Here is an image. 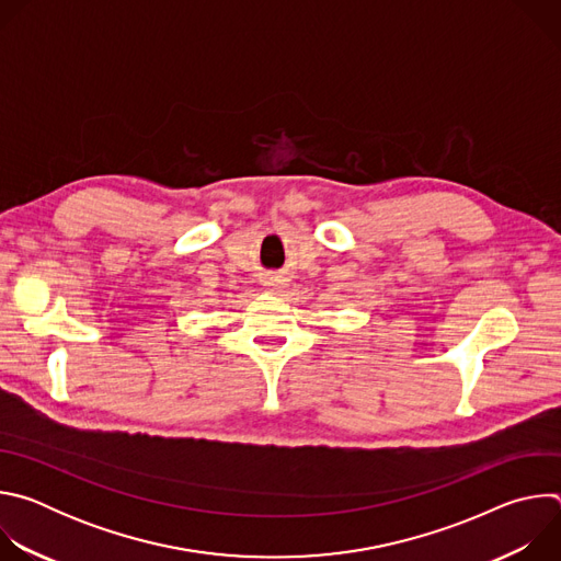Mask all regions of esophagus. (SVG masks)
<instances>
[{"mask_svg": "<svg viewBox=\"0 0 561 561\" xmlns=\"http://www.w3.org/2000/svg\"><path fill=\"white\" fill-rule=\"evenodd\" d=\"M271 284H273V282H271Z\"/></svg>", "mask_w": 561, "mask_h": 561, "instance_id": "obj_1", "label": "esophagus"}]
</instances>
